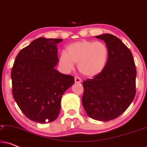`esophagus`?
I'll list each match as a JSON object with an SVG mask.
<instances>
[{"label":"esophagus","instance_id":"obj_1","mask_svg":"<svg viewBox=\"0 0 147 147\" xmlns=\"http://www.w3.org/2000/svg\"><path fill=\"white\" fill-rule=\"evenodd\" d=\"M74 79H75V82H76V83H77V84L80 83V82H82V80L80 79L79 77H77V76H76V77H75V78H74Z\"/></svg>","mask_w":147,"mask_h":147}]
</instances>
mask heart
Wrapping results in <instances>:
<instances>
[{
	"label": "heart",
	"mask_w": 147,
	"mask_h": 147,
	"mask_svg": "<svg viewBox=\"0 0 147 147\" xmlns=\"http://www.w3.org/2000/svg\"><path fill=\"white\" fill-rule=\"evenodd\" d=\"M108 57V48L104 43L81 41L67 46L65 53L60 56L59 63L67 71L73 70L76 64L80 74L93 78L105 69Z\"/></svg>",
	"instance_id": "1"
}]
</instances>
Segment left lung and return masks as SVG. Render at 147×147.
Returning <instances> with one entry per match:
<instances>
[{"label":"left lung","mask_w":147,"mask_h":147,"mask_svg":"<svg viewBox=\"0 0 147 147\" xmlns=\"http://www.w3.org/2000/svg\"><path fill=\"white\" fill-rule=\"evenodd\" d=\"M106 43L109 57L105 69L83 82L82 104L92 119L109 121L123 113L136 94V69L130 50L111 34L96 36Z\"/></svg>","instance_id":"8db88e82"}]
</instances>
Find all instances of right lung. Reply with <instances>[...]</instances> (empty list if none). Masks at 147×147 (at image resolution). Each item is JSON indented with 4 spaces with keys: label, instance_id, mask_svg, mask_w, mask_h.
Returning <instances> with one entry per match:
<instances>
[{
    "label": "right lung",
    "instance_id": "1",
    "mask_svg": "<svg viewBox=\"0 0 147 147\" xmlns=\"http://www.w3.org/2000/svg\"><path fill=\"white\" fill-rule=\"evenodd\" d=\"M61 39L39 37L22 49L11 71L12 92L23 114L32 121L47 123L59 116L61 99L74 84L71 76L60 73L57 45Z\"/></svg>",
    "mask_w": 147,
    "mask_h": 147
}]
</instances>
